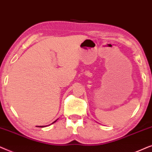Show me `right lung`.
I'll use <instances>...</instances> for the list:
<instances>
[{
	"mask_svg": "<svg viewBox=\"0 0 152 152\" xmlns=\"http://www.w3.org/2000/svg\"><path fill=\"white\" fill-rule=\"evenodd\" d=\"M56 121H57V120H56V121H55V122H56ZM54 122H53V123H52V124H53V123H54ZM44 126H40L39 127H44Z\"/></svg>",
	"mask_w": 152,
	"mask_h": 152,
	"instance_id": "1",
	"label": "right lung"
}]
</instances>
